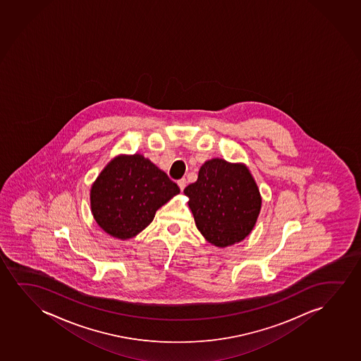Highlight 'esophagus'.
Returning a JSON list of instances; mask_svg holds the SVG:
<instances>
[{
	"instance_id": "esophagus-1",
	"label": "esophagus",
	"mask_w": 361,
	"mask_h": 361,
	"mask_svg": "<svg viewBox=\"0 0 361 361\" xmlns=\"http://www.w3.org/2000/svg\"><path fill=\"white\" fill-rule=\"evenodd\" d=\"M178 185H179V188H180V190H183V189H184V188H185V185H187V179H185V178L179 179Z\"/></svg>"
}]
</instances>
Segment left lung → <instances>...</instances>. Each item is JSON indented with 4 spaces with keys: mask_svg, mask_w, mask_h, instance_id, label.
Masks as SVG:
<instances>
[{
    "mask_svg": "<svg viewBox=\"0 0 361 361\" xmlns=\"http://www.w3.org/2000/svg\"><path fill=\"white\" fill-rule=\"evenodd\" d=\"M197 230L212 245L245 240L259 215V190L248 169L225 159L207 161L197 180L184 189Z\"/></svg>",
    "mask_w": 361,
    "mask_h": 361,
    "instance_id": "8db88e82",
    "label": "left lung"
}]
</instances>
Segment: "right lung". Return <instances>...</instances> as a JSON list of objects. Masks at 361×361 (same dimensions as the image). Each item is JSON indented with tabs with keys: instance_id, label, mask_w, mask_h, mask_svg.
Instances as JSON below:
<instances>
[{
	"instance_id": "obj_1",
	"label": "right lung",
	"mask_w": 361,
	"mask_h": 361,
	"mask_svg": "<svg viewBox=\"0 0 361 361\" xmlns=\"http://www.w3.org/2000/svg\"><path fill=\"white\" fill-rule=\"evenodd\" d=\"M178 192V185L149 159L121 156L92 185V212L106 233L128 240L149 226L159 207Z\"/></svg>"
}]
</instances>
